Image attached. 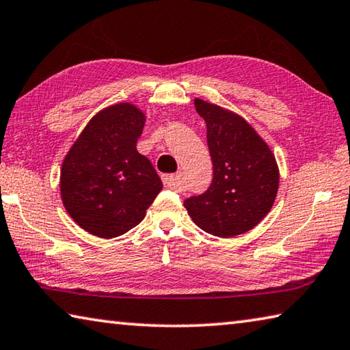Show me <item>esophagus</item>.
Returning <instances> with one entry per match:
<instances>
[{
    "label": "esophagus",
    "instance_id": "obj_1",
    "mask_svg": "<svg viewBox=\"0 0 350 350\" xmlns=\"http://www.w3.org/2000/svg\"><path fill=\"white\" fill-rule=\"evenodd\" d=\"M163 185L171 189H179L180 188V176L179 174H165L162 177Z\"/></svg>",
    "mask_w": 350,
    "mask_h": 350
}]
</instances>
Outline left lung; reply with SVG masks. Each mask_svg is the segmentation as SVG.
Segmentation results:
<instances>
[{
	"mask_svg": "<svg viewBox=\"0 0 350 350\" xmlns=\"http://www.w3.org/2000/svg\"><path fill=\"white\" fill-rule=\"evenodd\" d=\"M206 123L213 180L200 196L183 205L204 232L233 238L262 221L276 199L280 170L275 154L250 123L233 111L194 98Z\"/></svg>",
	"mask_w": 350,
	"mask_h": 350,
	"instance_id": "8db88e82",
	"label": "left lung"
}]
</instances>
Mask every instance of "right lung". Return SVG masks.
I'll return each instance as SVG.
<instances>
[{
    "mask_svg": "<svg viewBox=\"0 0 350 350\" xmlns=\"http://www.w3.org/2000/svg\"><path fill=\"white\" fill-rule=\"evenodd\" d=\"M145 120L133 103L111 105L91 118L64 157L63 205L88 233L111 239L129 232L161 193V177L135 148Z\"/></svg>",
    "mask_w": 350,
    "mask_h": 350,
    "instance_id": "obj_1",
    "label": "right lung"
}]
</instances>
